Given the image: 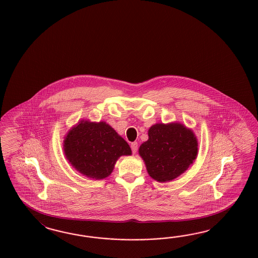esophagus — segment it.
Here are the masks:
<instances>
[{
  "mask_svg": "<svg viewBox=\"0 0 258 258\" xmlns=\"http://www.w3.org/2000/svg\"><path fill=\"white\" fill-rule=\"evenodd\" d=\"M131 148H132V151L134 153H136V151H137V149H138V144L137 142H134L131 144Z\"/></svg>",
  "mask_w": 258,
  "mask_h": 258,
  "instance_id": "esophagus-1",
  "label": "esophagus"
}]
</instances>
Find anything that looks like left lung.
I'll return each mask as SVG.
<instances>
[{
    "label": "left lung",
    "mask_w": 258,
    "mask_h": 258,
    "mask_svg": "<svg viewBox=\"0 0 258 258\" xmlns=\"http://www.w3.org/2000/svg\"><path fill=\"white\" fill-rule=\"evenodd\" d=\"M149 139L139 148L149 175L169 182L183 174L197 157L198 141L191 128L179 122L157 123L149 128Z\"/></svg>",
    "instance_id": "8db88e82"
}]
</instances>
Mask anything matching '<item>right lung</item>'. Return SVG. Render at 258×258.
Instances as JSON below:
<instances>
[{"instance_id":"right-lung-1","label":"right lung","mask_w":258,"mask_h":258,"mask_svg":"<svg viewBox=\"0 0 258 258\" xmlns=\"http://www.w3.org/2000/svg\"><path fill=\"white\" fill-rule=\"evenodd\" d=\"M62 146L71 166L95 180L109 176L121 156L132 155L128 144L104 121L82 119L67 134Z\"/></svg>"}]
</instances>
